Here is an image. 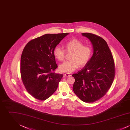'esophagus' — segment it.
<instances>
[{
    "label": "esophagus",
    "instance_id": "1",
    "mask_svg": "<svg viewBox=\"0 0 130 130\" xmlns=\"http://www.w3.org/2000/svg\"><path fill=\"white\" fill-rule=\"evenodd\" d=\"M64 75H65L66 77H69V76H71V74H68V73H66V74H64Z\"/></svg>",
    "mask_w": 130,
    "mask_h": 130
}]
</instances>
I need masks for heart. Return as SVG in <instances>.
Returning a JSON list of instances; mask_svg holds the SVG:
<instances>
[{
    "instance_id": "heart-1",
    "label": "heart",
    "mask_w": 130,
    "mask_h": 130,
    "mask_svg": "<svg viewBox=\"0 0 130 130\" xmlns=\"http://www.w3.org/2000/svg\"><path fill=\"white\" fill-rule=\"evenodd\" d=\"M80 40L73 38L65 45L66 52L71 54L69 61L64 62L59 66V70L64 73L70 74L80 67L85 66L92 56V48L88 45H83ZM66 51L61 47L57 46L54 50V55L60 61H63L66 56Z\"/></svg>"
}]
</instances>
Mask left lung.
Listing matches in <instances>:
<instances>
[{"mask_svg":"<svg viewBox=\"0 0 130 130\" xmlns=\"http://www.w3.org/2000/svg\"><path fill=\"white\" fill-rule=\"evenodd\" d=\"M93 44V54L85 67L72 76L74 93L86 103L96 101L107 93L115 76L113 58L108 44L102 37L91 33H82Z\"/></svg>","mask_w":130,"mask_h":130,"instance_id":"left-lung-1","label":"left lung"}]
</instances>
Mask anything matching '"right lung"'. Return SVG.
I'll list each match as a JSON object with an SVG mask.
<instances>
[{
    "mask_svg": "<svg viewBox=\"0 0 130 130\" xmlns=\"http://www.w3.org/2000/svg\"><path fill=\"white\" fill-rule=\"evenodd\" d=\"M68 34H46L25 46L21 56V78L34 98L45 100L56 92L63 74L55 73L57 65L54 50Z\"/></svg>",
    "mask_w": 130,
    "mask_h": 130,
    "instance_id": "obj_1",
    "label": "right lung"
}]
</instances>
